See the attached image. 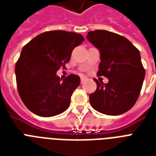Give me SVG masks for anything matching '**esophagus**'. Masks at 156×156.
<instances>
[{"instance_id": "esophagus-1", "label": "esophagus", "mask_w": 156, "mask_h": 156, "mask_svg": "<svg viewBox=\"0 0 156 156\" xmlns=\"http://www.w3.org/2000/svg\"><path fill=\"white\" fill-rule=\"evenodd\" d=\"M86 79H87V78H86V77H81V82H82V83H83V82L86 81Z\"/></svg>"}]
</instances>
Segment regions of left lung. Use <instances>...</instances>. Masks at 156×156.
<instances>
[{"label":"left lung","instance_id":"left-lung-1","mask_svg":"<svg viewBox=\"0 0 156 156\" xmlns=\"http://www.w3.org/2000/svg\"><path fill=\"white\" fill-rule=\"evenodd\" d=\"M88 41L100 53L98 75L108 78L103 84L94 79L97 89L90 94L91 107L100 113L119 115L137 101L145 77L139 49L126 37L107 30L88 32Z\"/></svg>","mask_w":156,"mask_h":156}]
</instances>
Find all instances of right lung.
I'll list each match as a JSON object with an SVG mask.
<instances>
[{
	"label": "right lung",
	"mask_w": 156,
	"mask_h": 156,
	"mask_svg": "<svg viewBox=\"0 0 156 156\" xmlns=\"http://www.w3.org/2000/svg\"><path fill=\"white\" fill-rule=\"evenodd\" d=\"M84 37L62 30L39 34L25 45L15 66L19 95L31 112L41 117L63 113L80 84V78L70 74L62 80L57 71L66 68L73 49Z\"/></svg>",
	"instance_id": "right-lung-1"
}]
</instances>
